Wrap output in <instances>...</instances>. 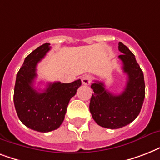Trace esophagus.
Masks as SVG:
<instances>
[{
	"label": "esophagus",
	"mask_w": 160,
	"mask_h": 160,
	"mask_svg": "<svg viewBox=\"0 0 160 160\" xmlns=\"http://www.w3.org/2000/svg\"><path fill=\"white\" fill-rule=\"evenodd\" d=\"M81 81H82L83 85H89L91 83V77L90 75H84L81 78Z\"/></svg>",
	"instance_id": "34e87169"
}]
</instances>
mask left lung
<instances>
[{
	"mask_svg": "<svg viewBox=\"0 0 160 160\" xmlns=\"http://www.w3.org/2000/svg\"><path fill=\"white\" fill-rule=\"evenodd\" d=\"M122 69L128 76L124 90L120 95H113L105 89V84L95 81L90 103V111L94 120L107 129H119L136 119L141 110L145 96L143 71L135 56L126 46L119 42Z\"/></svg>",
	"mask_w": 160,
	"mask_h": 160,
	"instance_id": "obj_1",
	"label": "left lung"
}]
</instances>
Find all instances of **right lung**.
Instances as JSON below:
<instances>
[{"instance_id": "right-lung-1", "label": "right lung", "mask_w": 160, "mask_h": 160, "mask_svg": "<svg viewBox=\"0 0 160 160\" xmlns=\"http://www.w3.org/2000/svg\"><path fill=\"white\" fill-rule=\"evenodd\" d=\"M50 50V44H43L26 56L16 75L14 90V105L20 120L26 127L42 133L60 126L70 100L81 85V80H77L68 84L49 83L42 92L34 89L36 65Z\"/></svg>"}]
</instances>
